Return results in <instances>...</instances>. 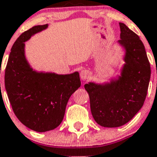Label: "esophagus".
I'll use <instances>...</instances> for the list:
<instances>
[{"instance_id": "esophagus-1", "label": "esophagus", "mask_w": 157, "mask_h": 157, "mask_svg": "<svg viewBox=\"0 0 157 157\" xmlns=\"http://www.w3.org/2000/svg\"><path fill=\"white\" fill-rule=\"evenodd\" d=\"M81 78L82 80H88V79L90 78V76H91V73L89 70H86V69H84L82 70L81 72Z\"/></svg>"}]
</instances>
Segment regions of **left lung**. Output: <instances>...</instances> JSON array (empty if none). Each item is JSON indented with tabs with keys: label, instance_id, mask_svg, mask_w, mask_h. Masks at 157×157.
I'll use <instances>...</instances> for the list:
<instances>
[{
	"label": "left lung",
	"instance_id": "8db88e82",
	"mask_svg": "<svg viewBox=\"0 0 157 157\" xmlns=\"http://www.w3.org/2000/svg\"><path fill=\"white\" fill-rule=\"evenodd\" d=\"M118 43L126 50L122 76L116 81L101 85L85 84L90 95L92 115L104 127H118L128 123L144 105L151 67L144 43L124 23H119Z\"/></svg>",
	"mask_w": 157,
	"mask_h": 157
}]
</instances>
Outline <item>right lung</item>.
<instances>
[{
	"instance_id": "right-lung-1",
	"label": "right lung",
	"mask_w": 157,
	"mask_h": 157,
	"mask_svg": "<svg viewBox=\"0 0 157 157\" xmlns=\"http://www.w3.org/2000/svg\"><path fill=\"white\" fill-rule=\"evenodd\" d=\"M48 27L33 26L17 38L11 49L5 72V86L15 115L28 128L45 132L63 120L67 103L81 86L77 72L67 75L33 71L24 55V42Z\"/></svg>"
}]
</instances>
